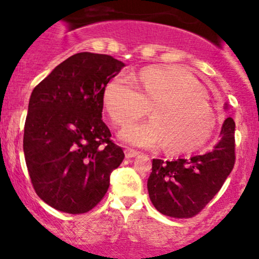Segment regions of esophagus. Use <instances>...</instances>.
<instances>
[{
  "label": "esophagus",
  "mask_w": 259,
  "mask_h": 259,
  "mask_svg": "<svg viewBox=\"0 0 259 259\" xmlns=\"http://www.w3.org/2000/svg\"><path fill=\"white\" fill-rule=\"evenodd\" d=\"M139 155V151L133 150V149H125V156L126 157H135Z\"/></svg>",
  "instance_id": "34e87169"
}]
</instances>
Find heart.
<instances>
[{
	"mask_svg": "<svg viewBox=\"0 0 259 259\" xmlns=\"http://www.w3.org/2000/svg\"><path fill=\"white\" fill-rule=\"evenodd\" d=\"M130 80L115 77L103 89V105L116 126L139 120L150 108V121L120 133L125 143L140 148L162 144L166 152L185 154L212 138L217 116L207 92L189 70L180 65H150Z\"/></svg>",
	"mask_w": 259,
	"mask_h": 259,
	"instance_id": "heart-1",
	"label": "heart"
}]
</instances>
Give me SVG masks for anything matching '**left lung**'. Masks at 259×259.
<instances>
[{
    "label": "left lung",
    "instance_id": "8db88e82",
    "mask_svg": "<svg viewBox=\"0 0 259 259\" xmlns=\"http://www.w3.org/2000/svg\"><path fill=\"white\" fill-rule=\"evenodd\" d=\"M235 146V121L227 118L221 140L212 151L172 161L152 160L148 191L155 208L175 219H191L200 213L232 171Z\"/></svg>",
    "mask_w": 259,
    "mask_h": 259
}]
</instances>
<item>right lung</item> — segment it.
<instances>
[{
    "instance_id": "obj_1",
    "label": "right lung",
    "mask_w": 259,
    "mask_h": 259,
    "mask_svg": "<svg viewBox=\"0 0 259 259\" xmlns=\"http://www.w3.org/2000/svg\"><path fill=\"white\" fill-rule=\"evenodd\" d=\"M124 63L81 52L57 65L31 94L23 151L36 194L58 211H91L125 155L102 120L103 89Z\"/></svg>"
}]
</instances>
